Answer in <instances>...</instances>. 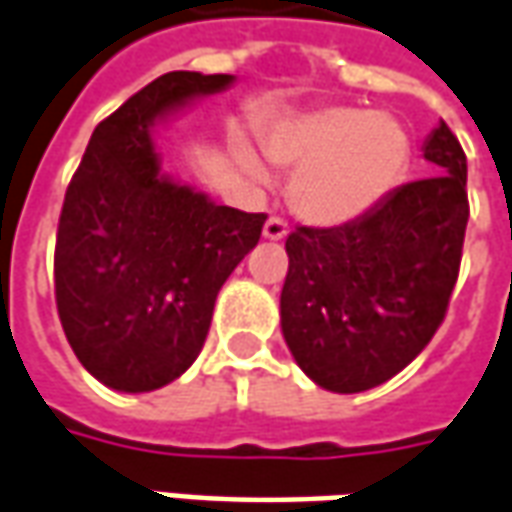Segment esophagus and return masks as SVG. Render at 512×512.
Listing matches in <instances>:
<instances>
[{
    "label": "esophagus",
    "instance_id": "esophagus-1",
    "mask_svg": "<svg viewBox=\"0 0 512 512\" xmlns=\"http://www.w3.org/2000/svg\"><path fill=\"white\" fill-rule=\"evenodd\" d=\"M264 239H270V242H281L284 236L290 234V222L281 220V217H270V220L264 222Z\"/></svg>",
    "mask_w": 512,
    "mask_h": 512
}]
</instances>
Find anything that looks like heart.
I'll return each instance as SVG.
<instances>
[{
	"mask_svg": "<svg viewBox=\"0 0 512 512\" xmlns=\"http://www.w3.org/2000/svg\"><path fill=\"white\" fill-rule=\"evenodd\" d=\"M267 155L295 169L290 200L303 220L340 225L396 189L410 158V136L382 111L320 108L281 122L267 139ZM242 161L256 178H267L256 155L242 153Z\"/></svg>",
	"mask_w": 512,
	"mask_h": 512,
	"instance_id": "obj_1",
	"label": "heart"
}]
</instances>
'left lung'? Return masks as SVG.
<instances>
[{
	"instance_id": "1",
	"label": "left lung",
	"mask_w": 512,
	"mask_h": 512,
	"mask_svg": "<svg viewBox=\"0 0 512 512\" xmlns=\"http://www.w3.org/2000/svg\"><path fill=\"white\" fill-rule=\"evenodd\" d=\"M424 158L438 175L398 186L357 220L287 236L281 331L303 373L331 393L393 379L446 317L468 225V167L443 119Z\"/></svg>"
}]
</instances>
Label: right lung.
Wrapping results in <instances>:
<instances>
[{
    "label": "right lung",
    "instance_id": "add662e5",
    "mask_svg": "<svg viewBox=\"0 0 512 512\" xmlns=\"http://www.w3.org/2000/svg\"><path fill=\"white\" fill-rule=\"evenodd\" d=\"M234 83L167 72L91 133L66 189L55 303L80 365L122 393L175 382L200 354L217 292L256 248L267 214L217 206L161 175L155 119Z\"/></svg>",
    "mask_w": 512,
    "mask_h": 512
}]
</instances>
